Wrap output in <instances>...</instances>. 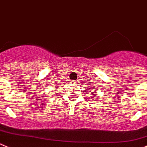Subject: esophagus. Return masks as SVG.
Returning a JSON list of instances; mask_svg holds the SVG:
<instances>
[{
	"label": "esophagus",
	"mask_w": 147,
	"mask_h": 147,
	"mask_svg": "<svg viewBox=\"0 0 147 147\" xmlns=\"http://www.w3.org/2000/svg\"><path fill=\"white\" fill-rule=\"evenodd\" d=\"M72 83H73V84H76V83H78V82H77V81H72Z\"/></svg>",
	"instance_id": "obj_1"
}]
</instances>
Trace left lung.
Returning <instances> with one entry per match:
<instances>
[{
	"label": "left lung",
	"mask_w": 147,
	"mask_h": 147,
	"mask_svg": "<svg viewBox=\"0 0 147 147\" xmlns=\"http://www.w3.org/2000/svg\"><path fill=\"white\" fill-rule=\"evenodd\" d=\"M94 92H96V91H92V94H93V96H92V97H93V96H96V95H95V93H94Z\"/></svg>",
	"instance_id": "1"
}]
</instances>
